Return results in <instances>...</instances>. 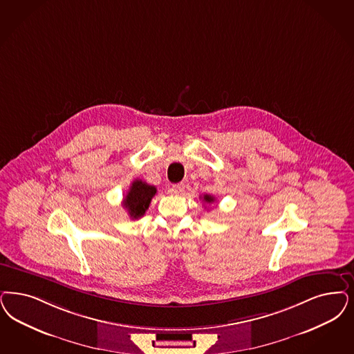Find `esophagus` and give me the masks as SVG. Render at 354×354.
<instances>
[{"label":"esophagus","mask_w":354,"mask_h":354,"mask_svg":"<svg viewBox=\"0 0 354 354\" xmlns=\"http://www.w3.org/2000/svg\"><path fill=\"white\" fill-rule=\"evenodd\" d=\"M171 192H172L174 195H183L184 184H174L172 188H171Z\"/></svg>","instance_id":"esophagus-1"}]
</instances>
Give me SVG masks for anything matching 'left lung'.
Masks as SVG:
<instances>
[{"label":"left lung","instance_id":"8db88e82","mask_svg":"<svg viewBox=\"0 0 354 354\" xmlns=\"http://www.w3.org/2000/svg\"><path fill=\"white\" fill-rule=\"evenodd\" d=\"M203 200H204V203H207V204H212V203L214 201V197L210 195H204Z\"/></svg>","mask_w":354,"mask_h":354}]
</instances>
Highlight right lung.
<instances>
[{"label":"right lung","mask_w":354,"mask_h":354,"mask_svg":"<svg viewBox=\"0 0 354 354\" xmlns=\"http://www.w3.org/2000/svg\"><path fill=\"white\" fill-rule=\"evenodd\" d=\"M156 194L157 188L154 185L136 179L133 183L131 184L128 194L122 200V207L127 209L132 220H138L145 214L147 207L150 205V201Z\"/></svg>","instance_id":"right-lung-1"}]
</instances>
